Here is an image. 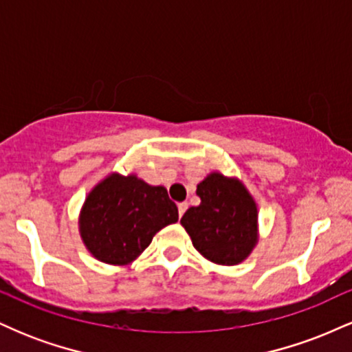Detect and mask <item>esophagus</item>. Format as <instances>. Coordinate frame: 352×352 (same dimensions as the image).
Wrapping results in <instances>:
<instances>
[{
  "instance_id": "esophagus-1",
  "label": "esophagus",
  "mask_w": 352,
  "mask_h": 352,
  "mask_svg": "<svg viewBox=\"0 0 352 352\" xmlns=\"http://www.w3.org/2000/svg\"><path fill=\"white\" fill-rule=\"evenodd\" d=\"M187 208H188L187 201H182V204H179V215H180V217L184 215V213L187 212Z\"/></svg>"
}]
</instances>
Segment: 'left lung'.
I'll return each instance as SVG.
<instances>
[{"label":"left lung","mask_w":352,"mask_h":352,"mask_svg":"<svg viewBox=\"0 0 352 352\" xmlns=\"http://www.w3.org/2000/svg\"><path fill=\"white\" fill-rule=\"evenodd\" d=\"M197 195L200 205L180 220L197 252L217 265L245 261L258 243V208L243 182L212 172L197 185Z\"/></svg>","instance_id":"obj_1"}]
</instances>
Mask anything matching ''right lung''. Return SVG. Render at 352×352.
Here are the masks:
<instances>
[{
    "instance_id": "right-lung-1",
    "label": "right lung",
    "mask_w": 352,
    "mask_h": 352,
    "mask_svg": "<svg viewBox=\"0 0 352 352\" xmlns=\"http://www.w3.org/2000/svg\"><path fill=\"white\" fill-rule=\"evenodd\" d=\"M179 220L165 187L131 173H111L89 192L80 208L79 233L89 253L107 265H127L153 235Z\"/></svg>"
}]
</instances>
